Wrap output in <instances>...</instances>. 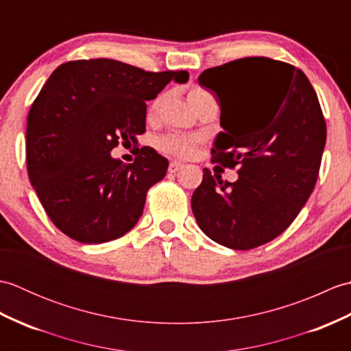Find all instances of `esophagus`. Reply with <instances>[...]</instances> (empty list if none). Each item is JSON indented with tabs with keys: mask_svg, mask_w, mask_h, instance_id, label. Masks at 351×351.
I'll return each mask as SVG.
<instances>
[{
	"mask_svg": "<svg viewBox=\"0 0 351 351\" xmlns=\"http://www.w3.org/2000/svg\"><path fill=\"white\" fill-rule=\"evenodd\" d=\"M180 169H182V162H180V161H171L169 164V171H170V173H176V171L180 170Z\"/></svg>",
	"mask_w": 351,
	"mask_h": 351,
	"instance_id": "esophagus-1",
	"label": "esophagus"
}]
</instances>
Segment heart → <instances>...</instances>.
<instances>
[{
    "instance_id": "b5f03b06",
    "label": "heart",
    "mask_w": 351,
    "mask_h": 351,
    "mask_svg": "<svg viewBox=\"0 0 351 351\" xmlns=\"http://www.w3.org/2000/svg\"><path fill=\"white\" fill-rule=\"evenodd\" d=\"M204 99H213L211 95L208 93L204 88H199L195 87L191 88L187 95V101L190 106L193 104H196L199 101H204ZM160 104H161V96L160 98H156L155 101H152L151 106L147 108V117L151 119L154 117L156 113H158V108H160ZM195 146H196V140L195 138H187V137H166L161 141V147L164 151L171 152V154H176V155H181V156H187L190 155L193 151H195Z\"/></svg>"
}]
</instances>
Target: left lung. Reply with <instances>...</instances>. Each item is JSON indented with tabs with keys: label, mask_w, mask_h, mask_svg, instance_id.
I'll list each match as a JSON object with an SVG mask.
<instances>
[{
	"label": "left lung",
	"mask_w": 351,
	"mask_h": 351,
	"mask_svg": "<svg viewBox=\"0 0 351 351\" xmlns=\"http://www.w3.org/2000/svg\"><path fill=\"white\" fill-rule=\"evenodd\" d=\"M220 104L213 162L238 166L235 182L204 169L191 210L206 237L249 250L274 240L315 187L326 122L304 73L267 57H245L200 73Z\"/></svg>",
	"instance_id": "8db88e82"
}]
</instances>
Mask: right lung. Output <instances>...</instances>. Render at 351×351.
Wrapping results in <instances>:
<instances>
[{
    "mask_svg": "<svg viewBox=\"0 0 351 351\" xmlns=\"http://www.w3.org/2000/svg\"><path fill=\"white\" fill-rule=\"evenodd\" d=\"M187 71L146 72L110 58L58 66L27 117V170L51 221L84 244L121 238L143 214L146 193L166 176L167 158L137 149L134 162L113 158L119 145L146 131V101Z\"/></svg>",
    "mask_w": 351,
    "mask_h": 351,
    "instance_id": "right-lung-1",
    "label": "right lung"
}]
</instances>
